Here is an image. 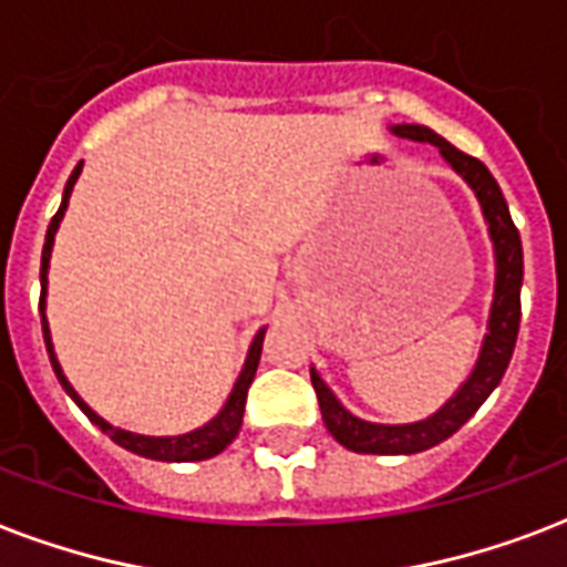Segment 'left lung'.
<instances>
[{
  "instance_id": "1",
  "label": "left lung",
  "mask_w": 567,
  "mask_h": 567,
  "mask_svg": "<svg viewBox=\"0 0 567 567\" xmlns=\"http://www.w3.org/2000/svg\"><path fill=\"white\" fill-rule=\"evenodd\" d=\"M399 138L411 142L434 144L441 156L452 165V171L464 177V183L476 192L482 204V215L488 221L491 243H494V257H497V284H494V305L488 316V333L482 343L480 361L473 367L471 379L464 381L458 393L446 405L432 414L429 420L405 425H381L367 423L361 416L349 414L340 399L333 396L328 384L319 379V372L310 370L319 411L328 425V432L352 452H370V455H414V452L432 450L441 441L452 437L467 420H471L485 399L494 393L499 379L506 375V367L512 361L517 343V328H520V284H524V248H520V234L508 215V204L499 192L497 179L482 165L476 156H467L458 147H452L446 138L432 133L429 126L420 124H396L390 126Z\"/></svg>"
}]
</instances>
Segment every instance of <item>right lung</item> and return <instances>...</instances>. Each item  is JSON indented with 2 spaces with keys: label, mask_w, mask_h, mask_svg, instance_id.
I'll use <instances>...</instances> for the list:
<instances>
[{
  "label": "right lung",
  "mask_w": 567,
  "mask_h": 567,
  "mask_svg": "<svg viewBox=\"0 0 567 567\" xmlns=\"http://www.w3.org/2000/svg\"><path fill=\"white\" fill-rule=\"evenodd\" d=\"M79 174H82V162L73 168L68 186H64V197H61L59 213L52 215L50 227H47V243H43V254H41V324H43V340H47V352H50L52 370H55V375H59L61 388L68 390V396L82 408V414H85L94 425H100V429H103V432L109 434L117 446H124V450L135 452V455H142V458H153V462H204V458H213V455H218L227 443H234V437L239 434V429H243L245 399H248V388H251L254 372H257V363H260L262 333L266 331H260L257 337H254L251 349H248V361H245L243 372H239V379H236L234 384V393L227 396V402H224V408L218 411V416H213L204 429H195V432H188V434H177V437H147V434H133V432H124V429H115L112 423H105L103 416L94 414V411L82 402V396H79L76 390L70 388V381L64 379V372H61L59 361H55V352H52L50 324H47V313H43L52 243H55V230H59L61 218H64L70 192H73V186H76Z\"/></svg>",
  "instance_id": "obj_1"
}]
</instances>
